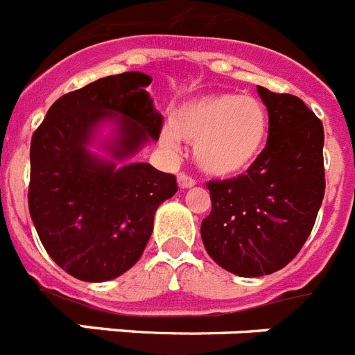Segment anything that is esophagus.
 <instances>
[{"label":"esophagus","instance_id":"34e87169","mask_svg":"<svg viewBox=\"0 0 355 355\" xmlns=\"http://www.w3.org/2000/svg\"><path fill=\"white\" fill-rule=\"evenodd\" d=\"M178 183H180L181 188H192L193 184H196V180H193L192 175L180 172V174H178Z\"/></svg>","mask_w":355,"mask_h":355}]
</instances>
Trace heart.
Listing matches in <instances>:
<instances>
[{
  "mask_svg": "<svg viewBox=\"0 0 355 355\" xmlns=\"http://www.w3.org/2000/svg\"><path fill=\"white\" fill-rule=\"evenodd\" d=\"M171 128H163L159 144L180 150V139L193 144L200 168L211 175H234L249 168L265 147L268 115L259 99L236 94L193 97L172 112Z\"/></svg>",
  "mask_w": 355,
  "mask_h": 355,
  "instance_id": "heart-1",
  "label": "heart"
}]
</instances>
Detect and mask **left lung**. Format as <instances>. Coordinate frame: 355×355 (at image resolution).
Listing matches in <instances>:
<instances>
[{"mask_svg": "<svg viewBox=\"0 0 355 355\" xmlns=\"http://www.w3.org/2000/svg\"><path fill=\"white\" fill-rule=\"evenodd\" d=\"M268 139L258 159L231 180L209 181L211 213L200 236L216 265L240 277L281 270L299 254L325 193L324 124L291 94L258 87Z\"/></svg>", "mask_w": 355, "mask_h": 355, "instance_id": "8db88e82", "label": "left lung"}]
</instances>
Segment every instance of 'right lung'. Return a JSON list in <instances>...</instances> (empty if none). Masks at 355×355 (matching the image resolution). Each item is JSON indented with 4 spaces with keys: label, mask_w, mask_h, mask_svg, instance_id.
<instances>
[{
    "label": "right lung",
    "mask_w": 355,
    "mask_h": 355,
    "mask_svg": "<svg viewBox=\"0 0 355 355\" xmlns=\"http://www.w3.org/2000/svg\"><path fill=\"white\" fill-rule=\"evenodd\" d=\"M153 78L122 72L56 99L31 137L28 208L44 249L72 277L110 281L139 261L155 213L178 192L175 175L131 158L158 140L163 117L147 94ZM112 121L105 160L88 146Z\"/></svg>",
    "instance_id": "1"
}]
</instances>
